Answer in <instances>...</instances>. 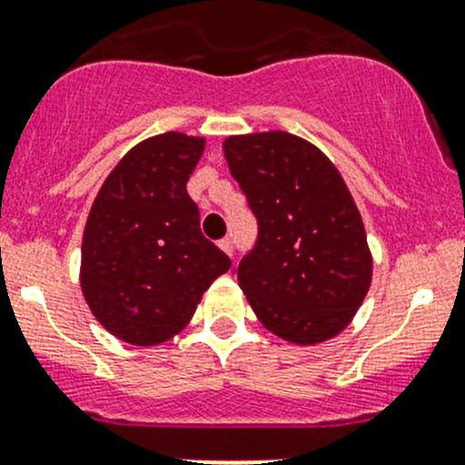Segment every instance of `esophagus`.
<instances>
[{
	"mask_svg": "<svg viewBox=\"0 0 465 465\" xmlns=\"http://www.w3.org/2000/svg\"><path fill=\"white\" fill-rule=\"evenodd\" d=\"M220 247H223V252H227L229 257H233V241H232V238H223V241H220Z\"/></svg>",
	"mask_w": 465,
	"mask_h": 465,
	"instance_id": "34e87169",
	"label": "esophagus"
}]
</instances>
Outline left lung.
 <instances>
[{
    "mask_svg": "<svg viewBox=\"0 0 465 465\" xmlns=\"http://www.w3.org/2000/svg\"><path fill=\"white\" fill-rule=\"evenodd\" d=\"M229 172L257 215L238 284L263 328L292 344L332 340L371 284L362 218L331 158L284 130L232 134Z\"/></svg>",
    "mask_w": 465,
    "mask_h": 465,
    "instance_id": "left-lung-1",
    "label": "left lung"
}]
</instances>
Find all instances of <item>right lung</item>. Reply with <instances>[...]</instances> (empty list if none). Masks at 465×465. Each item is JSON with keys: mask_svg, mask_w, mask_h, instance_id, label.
Returning <instances> with one entry per match:
<instances>
[{"mask_svg": "<svg viewBox=\"0 0 465 465\" xmlns=\"http://www.w3.org/2000/svg\"><path fill=\"white\" fill-rule=\"evenodd\" d=\"M206 140L163 133L119 160L94 199L82 236L80 286L116 340L155 346L179 335L203 292L232 268L199 229L185 183Z\"/></svg>", "mask_w": 465, "mask_h": 465, "instance_id": "1", "label": "right lung"}]
</instances>
